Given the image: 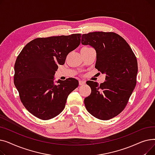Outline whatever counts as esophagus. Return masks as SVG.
<instances>
[{"label": "esophagus", "mask_w": 155, "mask_h": 155, "mask_svg": "<svg viewBox=\"0 0 155 155\" xmlns=\"http://www.w3.org/2000/svg\"><path fill=\"white\" fill-rule=\"evenodd\" d=\"M85 84V82L84 80H79V85H84Z\"/></svg>", "instance_id": "obj_1"}]
</instances>
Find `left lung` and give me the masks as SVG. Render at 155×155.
Instances as JSON below:
<instances>
[{"instance_id":"obj_1","label":"left lung","mask_w":155,"mask_h":155,"mask_svg":"<svg viewBox=\"0 0 155 155\" xmlns=\"http://www.w3.org/2000/svg\"><path fill=\"white\" fill-rule=\"evenodd\" d=\"M82 44L96 51L95 68L105 73V81L99 85L88 80L91 95L84 104L95 117L109 120L119 115L127 104L136 85V57L126 40L114 32H92L84 34Z\"/></svg>"}]
</instances>
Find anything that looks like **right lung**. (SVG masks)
<instances>
[{"label":"right lung","mask_w":155,"mask_h":155,"mask_svg":"<svg viewBox=\"0 0 155 155\" xmlns=\"http://www.w3.org/2000/svg\"><path fill=\"white\" fill-rule=\"evenodd\" d=\"M81 34L38 38L28 43L14 64V83L21 101L35 117L51 119L61 113L68 95L78 86L73 78L54 83L58 64L80 43Z\"/></svg>","instance_id":"add662e5"}]
</instances>
